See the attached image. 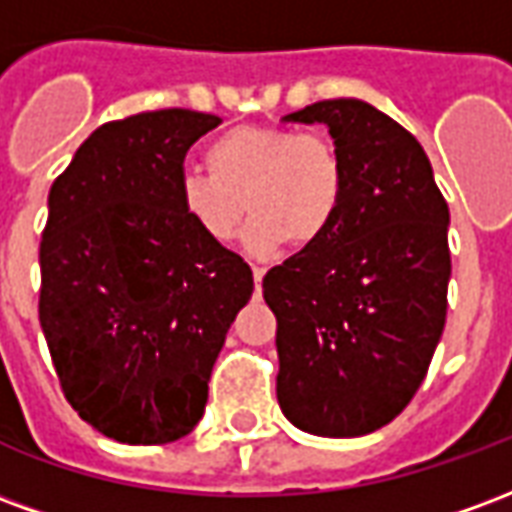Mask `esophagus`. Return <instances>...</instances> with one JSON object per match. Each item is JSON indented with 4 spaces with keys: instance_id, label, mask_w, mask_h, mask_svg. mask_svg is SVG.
I'll use <instances>...</instances> for the list:
<instances>
[{
    "instance_id": "34e87169",
    "label": "esophagus",
    "mask_w": 512,
    "mask_h": 512,
    "mask_svg": "<svg viewBox=\"0 0 512 512\" xmlns=\"http://www.w3.org/2000/svg\"><path fill=\"white\" fill-rule=\"evenodd\" d=\"M252 277H255V288L260 290V282H263V277H266V268L252 266Z\"/></svg>"
}]
</instances>
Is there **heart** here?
Masks as SVG:
<instances>
[{"label": "heart", "instance_id": "heart-1", "mask_svg": "<svg viewBox=\"0 0 512 512\" xmlns=\"http://www.w3.org/2000/svg\"><path fill=\"white\" fill-rule=\"evenodd\" d=\"M202 172H183L178 205L197 233L230 244L246 211V252L277 255L312 246L332 230L345 200V161L329 136L279 126H235L205 147Z\"/></svg>", "mask_w": 512, "mask_h": 512}]
</instances>
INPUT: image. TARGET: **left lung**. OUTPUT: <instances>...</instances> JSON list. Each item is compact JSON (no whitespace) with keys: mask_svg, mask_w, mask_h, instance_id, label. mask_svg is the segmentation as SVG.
I'll return each instance as SVG.
<instances>
[{"mask_svg":"<svg viewBox=\"0 0 512 512\" xmlns=\"http://www.w3.org/2000/svg\"><path fill=\"white\" fill-rule=\"evenodd\" d=\"M345 161V200L321 241L263 277L277 315V400L299 430L354 439L384 428L428 373L447 321L450 208L425 150L359 98L304 106Z\"/></svg>","mask_w":512,"mask_h":512,"instance_id":"8db88e82","label":"left lung"}]
</instances>
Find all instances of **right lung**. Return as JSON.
Segmentation results:
<instances>
[{"label": "right lung", "instance_id": "right-lung-1", "mask_svg": "<svg viewBox=\"0 0 512 512\" xmlns=\"http://www.w3.org/2000/svg\"><path fill=\"white\" fill-rule=\"evenodd\" d=\"M222 123L158 109L95 128L49 191L40 326L79 417L123 444L183 439L255 279L180 213L183 158Z\"/></svg>", "mask_w": 512, "mask_h": 512}]
</instances>
